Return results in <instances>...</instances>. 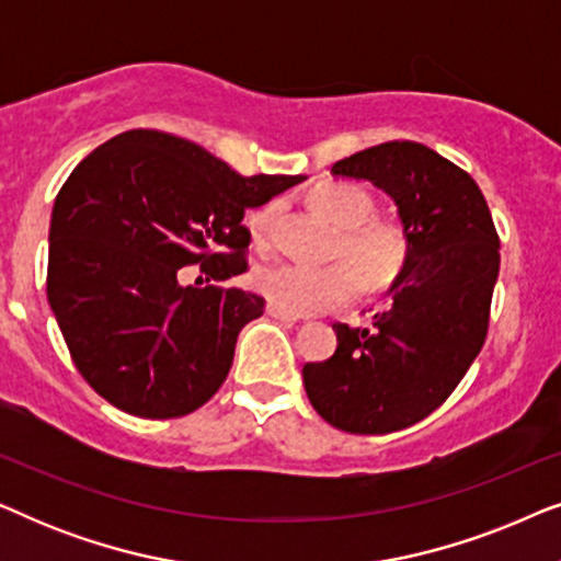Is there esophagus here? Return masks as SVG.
Returning <instances> with one entry per match:
<instances>
[{"mask_svg":"<svg viewBox=\"0 0 561 561\" xmlns=\"http://www.w3.org/2000/svg\"><path fill=\"white\" fill-rule=\"evenodd\" d=\"M267 313H271L273 319H280V321H288V324H296L298 319V313H290V311H286V309H280V306H275V304H267Z\"/></svg>","mask_w":561,"mask_h":561,"instance_id":"esophagus-1","label":"esophagus"}]
</instances>
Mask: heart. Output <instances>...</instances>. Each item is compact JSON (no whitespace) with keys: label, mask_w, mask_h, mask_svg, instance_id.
<instances>
[{"label":"heart","mask_w":561,"mask_h":561,"mask_svg":"<svg viewBox=\"0 0 561 561\" xmlns=\"http://www.w3.org/2000/svg\"><path fill=\"white\" fill-rule=\"evenodd\" d=\"M311 204L342 229L334 242V255L342 260L327 265L278 263L260 267L252 283L267 301L290 313H319L357 298L363 278L370 288H382L401 275L411 252L409 234L393 221L373 219L375 198L370 191L359 183H327L313 191ZM273 217V206L252 217L257 244H265Z\"/></svg>","instance_id":"b5f03b06"}]
</instances>
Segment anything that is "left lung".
<instances>
[{
	"instance_id": "obj_1",
	"label": "left lung",
	"mask_w": 561,
	"mask_h": 561,
	"mask_svg": "<svg viewBox=\"0 0 561 561\" xmlns=\"http://www.w3.org/2000/svg\"><path fill=\"white\" fill-rule=\"evenodd\" d=\"M332 175L386 191L411 252L373 327L334 324V355L304 365L306 396L342 432H401L447 401L485 344L501 242L470 173L421 142L359 150Z\"/></svg>"
}]
</instances>
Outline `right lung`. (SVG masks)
Listing matches in <instances>:
<instances>
[{"label":"right lung","mask_w":561,"mask_h":561,"mask_svg":"<svg viewBox=\"0 0 561 561\" xmlns=\"http://www.w3.org/2000/svg\"><path fill=\"white\" fill-rule=\"evenodd\" d=\"M301 181L248 179L158 129L89 152L58 191L48 234V301L83 380L142 419H179L209 401L265 298L181 286V267L202 263L214 280L248 271L244 211Z\"/></svg>","instance_id":"add662e5"}]
</instances>
